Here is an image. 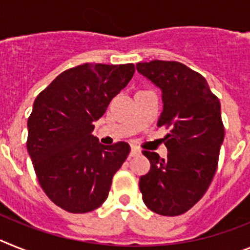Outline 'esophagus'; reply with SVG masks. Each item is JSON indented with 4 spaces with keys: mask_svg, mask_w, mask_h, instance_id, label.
Instances as JSON below:
<instances>
[{
    "mask_svg": "<svg viewBox=\"0 0 250 250\" xmlns=\"http://www.w3.org/2000/svg\"><path fill=\"white\" fill-rule=\"evenodd\" d=\"M140 153H141V149L138 148V147L132 146V148H131V157H136V156L140 155Z\"/></svg>",
    "mask_w": 250,
    "mask_h": 250,
    "instance_id": "esophagus-1",
    "label": "esophagus"
}]
</instances>
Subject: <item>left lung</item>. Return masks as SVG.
<instances>
[{
    "instance_id": "obj_1",
    "label": "left lung",
    "mask_w": 250,
    "mask_h": 250,
    "mask_svg": "<svg viewBox=\"0 0 250 250\" xmlns=\"http://www.w3.org/2000/svg\"><path fill=\"white\" fill-rule=\"evenodd\" d=\"M137 70L162 90L157 125L170 129L166 158L142 152L151 162L140 179L143 203L160 215H181L204 196L215 175L225 134L220 102L201 74L179 62H138Z\"/></svg>"
}]
</instances>
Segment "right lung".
Here are the masks:
<instances>
[{
    "instance_id": "1",
    "label": "right lung",
    "mask_w": 250,
    "mask_h": 250,
    "mask_svg": "<svg viewBox=\"0 0 250 250\" xmlns=\"http://www.w3.org/2000/svg\"><path fill=\"white\" fill-rule=\"evenodd\" d=\"M134 70L133 64L78 65L59 74L35 99L27 151L41 188L65 211L98 209L129 155L127 142L104 146L92 131Z\"/></svg>"
}]
</instances>
